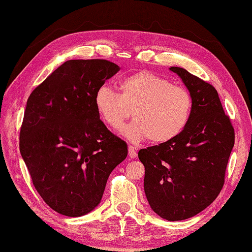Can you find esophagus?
Returning a JSON list of instances; mask_svg holds the SVG:
<instances>
[{
    "label": "esophagus",
    "instance_id": "obj_1",
    "mask_svg": "<svg viewBox=\"0 0 252 252\" xmlns=\"http://www.w3.org/2000/svg\"><path fill=\"white\" fill-rule=\"evenodd\" d=\"M128 156H130L131 158H135L137 157V152H136V148H135L133 145H128Z\"/></svg>",
    "mask_w": 252,
    "mask_h": 252
}]
</instances>
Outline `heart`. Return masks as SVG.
<instances>
[{"mask_svg":"<svg viewBox=\"0 0 252 252\" xmlns=\"http://www.w3.org/2000/svg\"><path fill=\"white\" fill-rule=\"evenodd\" d=\"M119 89L117 94L108 86L99 87L94 106L112 128H119L132 113L135 120L122 131L131 141L148 139L151 144H166L189 126L193 100L185 87L149 71H139L125 77Z\"/></svg>","mask_w":252,"mask_h":252,"instance_id":"heart-1","label":"heart"}]
</instances>
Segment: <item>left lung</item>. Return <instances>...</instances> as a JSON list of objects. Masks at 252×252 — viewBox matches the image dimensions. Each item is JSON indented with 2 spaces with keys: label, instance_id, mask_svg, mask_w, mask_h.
Listing matches in <instances>:
<instances>
[{
  "label": "left lung",
  "instance_id": "obj_1",
  "mask_svg": "<svg viewBox=\"0 0 252 252\" xmlns=\"http://www.w3.org/2000/svg\"><path fill=\"white\" fill-rule=\"evenodd\" d=\"M192 95L189 126L169 143L138 152L145 166L144 188L152 210L169 221L197 215L219 195L234 146V127L208 82L171 67Z\"/></svg>",
  "mask_w": 252,
  "mask_h": 252
}]
</instances>
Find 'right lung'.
<instances>
[{
    "mask_svg": "<svg viewBox=\"0 0 252 252\" xmlns=\"http://www.w3.org/2000/svg\"><path fill=\"white\" fill-rule=\"evenodd\" d=\"M119 71L106 60L63 63L30 94L20 128L21 156L51 209L79 217L101 201L127 145L100 119L96 89Z\"/></svg>",
    "mask_w": 252,
    "mask_h": 252,
    "instance_id": "obj_1",
    "label": "right lung"
}]
</instances>
